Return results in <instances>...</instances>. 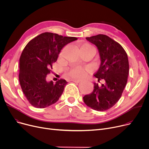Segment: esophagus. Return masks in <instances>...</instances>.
I'll list each match as a JSON object with an SVG mask.
<instances>
[{
	"label": "esophagus",
	"instance_id": "esophagus-1",
	"mask_svg": "<svg viewBox=\"0 0 149 149\" xmlns=\"http://www.w3.org/2000/svg\"><path fill=\"white\" fill-rule=\"evenodd\" d=\"M72 81H73V82H74V83H80L81 81L80 80H75V79H74V80H71Z\"/></svg>",
	"mask_w": 149,
	"mask_h": 149
}]
</instances>
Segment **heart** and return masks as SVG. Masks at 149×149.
I'll return each instance as SVG.
<instances>
[{
	"instance_id": "obj_1",
	"label": "heart",
	"mask_w": 149,
	"mask_h": 149,
	"mask_svg": "<svg viewBox=\"0 0 149 149\" xmlns=\"http://www.w3.org/2000/svg\"><path fill=\"white\" fill-rule=\"evenodd\" d=\"M94 49L92 46L89 44H84L81 46L80 49ZM86 75V69L81 67H76L72 69L68 72V76L70 79H81L84 78Z\"/></svg>"
}]
</instances>
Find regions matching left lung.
<instances>
[{
    "label": "left lung",
    "instance_id": "left-lung-1",
    "mask_svg": "<svg viewBox=\"0 0 149 149\" xmlns=\"http://www.w3.org/2000/svg\"><path fill=\"white\" fill-rule=\"evenodd\" d=\"M97 46L101 58V65L94 74L98 86L94 83L93 92L83 97L84 103L97 111H104L113 107L120 100L127 81L129 65L127 54L122 46L104 34L86 37Z\"/></svg>",
    "mask_w": 149,
    "mask_h": 149
}]
</instances>
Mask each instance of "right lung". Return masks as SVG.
<instances>
[{"instance_id": "right-lung-1", "label": "right lung", "mask_w": 149, "mask_h": 149, "mask_svg": "<svg viewBox=\"0 0 149 149\" xmlns=\"http://www.w3.org/2000/svg\"><path fill=\"white\" fill-rule=\"evenodd\" d=\"M77 39L44 33L29 41L23 49L19 59V79L23 93L33 106L45 108L58 100L67 81H48L46 75L51 72L61 49Z\"/></svg>"}]
</instances>
